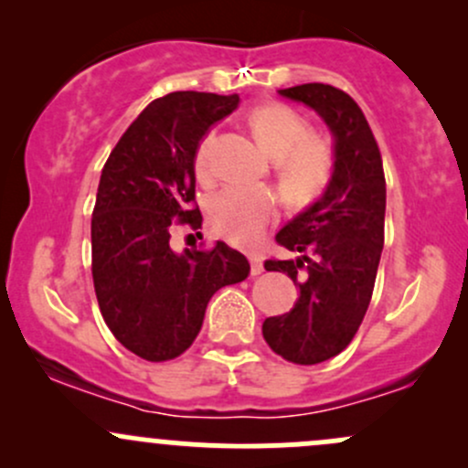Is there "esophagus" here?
Returning a JSON list of instances; mask_svg holds the SVG:
<instances>
[{
    "mask_svg": "<svg viewBox=\"0 0 468 468\" xmlns=\"http://www.w3.org/2000/svg\"><path fill=\"white\" fill-rule=\"evenodd\" d=\"M250 263H252V268H250V274L259 276L261 272H263V263H261V259H256V256H250Z\"/></svg>",
    "mask_w": 468,
    "mask_h": 468,
    "instance_id": "esophagus-1",
    "label": "esophagus"
}]
</instances>
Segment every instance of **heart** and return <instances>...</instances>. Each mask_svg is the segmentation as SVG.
Here are the masks:
<instances>
[{
    "label": "heart",
    "instance_id": "heart-1",
    "mask_svg": "<svg viewBox=\"0 0 468 468\" xmlns=\"http://www.w3.org/2000/svg\"><path fill=\"white\" fill-rule=\"evenodd\" d=\"M250 127L261 147L274 158L276 176L292 200L313 198L330 183L335 155L319 133L308 132L303 115L281 102L254 109ZM216 133L207 132L196 144L194 169L198 178L212 176ZM279 203L265 189H223L207 203L209 228L236 245H252L276 220Z\"/></svg>",
    "mask_w": 468,
    "mask_h": 468
}]
</instances>
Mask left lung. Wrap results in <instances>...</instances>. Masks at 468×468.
Masks as SVG:
<instances>
[{
	"mask_svg": "<svg viewBox=\"0 0 468 468\" xmlns=\"http://www.w3.org/2000/svg\"><path fill=\"white\" fill-rule=\"evenodd\" d=\"M281 95L313 107L335 133V174L328 189L290 220L276 243L296 261H265L299 288L290 313L268 316L263 336L292 364L313 366L348 348L364 321L384 250L386 178L381 154L359 104L341 89L310 82Z\"/></svg>",
	"mask_w": 468,
	"mask_h": 468,
	"instance_id": "1",
	"label": "left lung"
}]
</instances>
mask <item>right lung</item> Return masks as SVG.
Wrapping results in <instances>:
<instances>
[{"mask_svg":"<svg viewBox=\"0 0 468 468\" xmlns=\"http://www.w3.org/2000/svg\"><path fill=\"white\" fill-rule=\"evenodd\" d=\"M239 95L176 91L129 124L100 176L91 216V274L115 339L147 361L194 344L216 290L248 279L250 263L225 243L176 254V225L198 229L194 152L232 113Z\"/></svg>","mask_w":468,"mask_h":468,"instance_id":"right-lung-1","label":"right lung"}]
</instances>
